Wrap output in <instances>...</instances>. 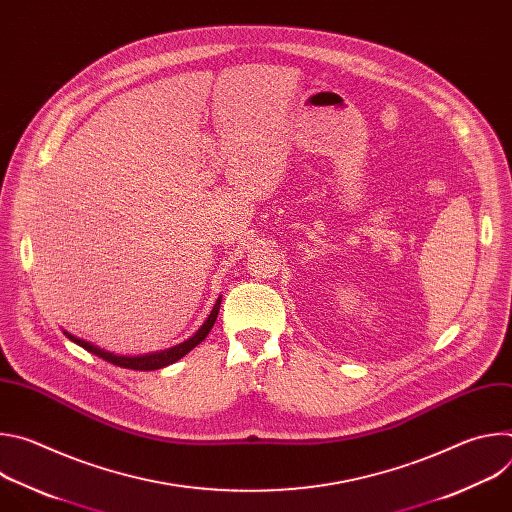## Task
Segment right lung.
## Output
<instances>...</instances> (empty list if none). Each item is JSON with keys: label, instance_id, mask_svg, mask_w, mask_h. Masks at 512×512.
Segmentation results:
<instances>
[{"label": "right lung", "instance_id": "obj_1", "mask_svg": "<svg viewBox=\"0 0 512 512\" xmlns=\"http://www.w3.org/2000/svg\"><path fill=\"white\" fill-rule=\"evenodd\" d=\"M221 300H223V298H218V300H216V304H214L212 312L208 314V318L204 320V324H202V326H200V328H198V330H196L188 340H184V342H180V344H176V346H172V348L160 350V352H148V354H137V356H125V354H113V352H107L105 348H99V346H95V344H91V342H87V340H83V338H77V336L68 334L66 330H64V336H66L68 340L75 342V344L83 346V348H85V350H89L91 354H95V356H99V358H103V360H107V362L115 364V367L131 369V371H158V369L168 367V364H174V362H176V360H180L182 356H186L194 346H198V344L208 336V332L212 330V326H214V322H216L218 308H221Z\"/></svg>", "mask_w": 512, "mask_h": 512}]
</instances>
